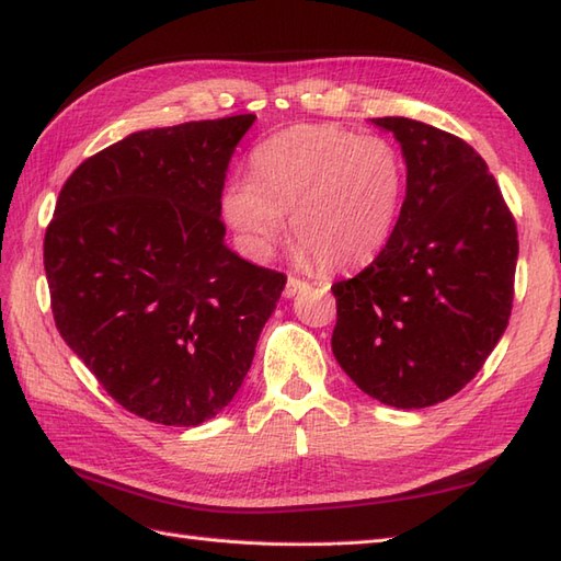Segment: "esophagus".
Returning a JSON list of instances; mask_svg holds the SVG:
<instances>
[{"label":"esophagus","mask_w":561,"mask_h":561,"mask_svg":"<svg viewBox=\"0 0 561 561\" xmlns=\"http://www.w3.org/2000/svg\"><path fill=\"white\" fill-rule=\"evenodd\" d=\"M306 286H308V284H306L304 279L289 277V279H286V286H284V296H286V298H294L298 291H304Z\"/></svg>","instance_id":"1"}]
</instances>
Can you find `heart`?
<instances>
[{
    "mask_svg": "<svg viewBox=\"0 0 561 561\" xmlns=\"http://www.w3.org/2000/svg\"><path fill=\"white\" fill-rule=\"evenodd\" d=\"M253 175L233 176L221 217L251 257H267L284 215L301 260L344 272L370 265L392 241L407 164L392 142L330 124H304L260 142Z\"/></svg>",
    "mask_w": 561,
    "mask_h": 561,
    "instance_id": "b5f03b06",
    "label": "heart"
}]
</instances>
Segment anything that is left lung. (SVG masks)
Wrapping results in <instances>:
<instances>
[{"instance_id":"8db88e82","label":"left lung","mask_w":561,"mask_h":561,"mask_svg":"<svg viewBox=\"0 0 561 561\" xmlns=\"http://www.w3.org/2000/svg\"><path fill=\"white\" fill-rule=\"evenodd\" d=\"M370 122L399 140L407 198L387 249L332 286V354L368 397L425 409L471 382L510 324L516 225L468 142L407 116Z\"/></svg>"}]
</instances>
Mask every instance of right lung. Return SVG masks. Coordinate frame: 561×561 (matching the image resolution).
Returning a JSON list of instances; mask_svg holds the SVG:
<instances>
[{"instance_id": "add662e5", "label": "right lung", "mask_w": 561, "mask_h": 561, "mask_svg": "<svg viewBox=\"0 0 561 561\" xmlns=\"http://www.w3.org/2000/svg\"><path fill=\"white\" fill-rule=\"evenodd\" d=\"M255 114L148 128L88 158L45 233L57 330L140 419L193 427L227 407L286 277L225 243L221 188Z\"/></svg>"}]
</instances>
